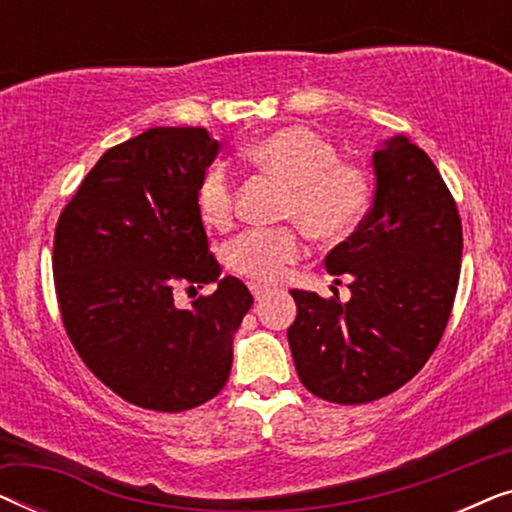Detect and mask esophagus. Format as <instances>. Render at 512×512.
Listing matches in <instances>:
<instances>
[{"mask_svg": "<svg viewBox=\"0 0 512 512\" xmlns=\"http://www.w3.org/2000/svg\"><path fill=\"white\" fill-rule=\"evenodd\" d=\"M251 289V293H254V298H256V303H261V300H265L272 293V289H268V286H263V284H258V282H254L249 286Z\"/></svg>", "mask_w": 512, "mask_h": 512, "instance_id": "1", "label": "esophagus"}]
</instances>
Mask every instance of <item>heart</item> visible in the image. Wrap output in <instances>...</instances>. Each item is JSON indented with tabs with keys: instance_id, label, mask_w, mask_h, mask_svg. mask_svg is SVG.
I'll use <instances>...</instances> for the list:
<instances>
[{
	"instance_id": "heart-1",
	"label": "heart",
	"mask_w": 512,
	"mask_h": 512,
	"mask_svg": "<svg viewBox=\"0 0 512 512\" xmlns=\"http://www.w3.org/2000/svg\"><path fill=\"white\" fill-rule=\"evenodd\" d=\"M247 158L263 172L289 184L286 219H296L314 240L340 242L354 233L370 209V179L352 163H342L338 149L317 132L289 125L249 144ZM198 207L205 223L226 228L235 214V184L226 167H212L202 179ZM303 254V240L293 228L244 230L226 251L228 268L275 284Z\"/></svg>"
}]
</instances>
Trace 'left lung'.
Instances as JSON below:
<instances>
[{"label": "left lung", "mask_w": 512, "mask_h": 512, "mask_svg": "<svg viewBox=\"0 0 512 512\" xmlns=\"http://www.w3.org/2000/svg\"><path fill=\"white\" fill-rule=\"evenodd\" d=\"M373 207L326 256L347 279V303L293 289L289 347L300 382L331 403L356 405L401 389L438 347L461 268V221L426 153L396 135L373 151Z\"/></svg>", "instance_id": "1"}]
</instances>
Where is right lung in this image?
<instances>
[{"mask_svg":"<svg viewBox=\"0 0 512 512\" xmlns=\"http://www.w3.org/2000/svg\"><path fill=\"white\" fill-rule=\"evenodd\" d=\"M219 142L205 128H151L114 146L62 209L53 242L62 324L97 380L132 405L181 412L226 387L254 298L219 277L198 191ZM217 282L188 311L179 285Z\"/></svg>","mask_w":512,"mask_h":512,"instance_id":"obj_1","label":"right lung"}]
</instances>
